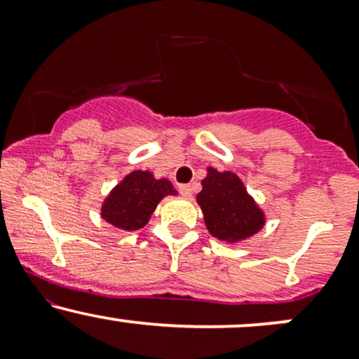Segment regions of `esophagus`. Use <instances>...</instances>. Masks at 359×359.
Instances as JSON below:
<instances>
[{"instance_id":"obj_1","label":"esophagus","mask_w":359,"mask_h":359,"mask_svg":"<svg viewBox=\"0 0 359 359\" xmlns=\"http://www.w3.org/2000/svg\"><path fill=\"white\" fill-rule=\"evenodd\" d=\"M179 192L182 194L184 197H187V199H189V197H192V185L182 184V185H180V187H179Z\"/></svg>"}]
</instances>
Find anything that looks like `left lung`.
Wrapping results in <instances>:
<instances>
[{
    "label": "left lung",
    "instance_id": "obj_1",
    "mask_svg": "<svg viewBox=\"0 0 359 359\" xmlns=\"http://www.w3.org/2000/svg\"><path fill=\"white\" fill-rule=\"evenodd\" d=\"M197 203L204 212L209 233L219 240H245L259 231L265 222L263 212L231 172H217L209 167Z\"/></svg>",
    "mask_w": 359,
    "mask_h": 359
}]
</instances>
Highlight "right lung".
<instances>
[{
  "instance_id": "obj_1",
  "label": "right lung",
  "mask_w": 359,
  "mask_h": 359,
  "mask_svg": "<svg viewBox=\"0 0 359 359\" xmlns=\"http://www.w3.org/2000/svg\"><path fill=\"white\" fill-rule=\"evenodd\" d=\"M168 194H175L168 180H156L150 172H131L104 201L102 217L119 229L135 231L147 224L156 204Z\"/></svg>"
}]
</instances>
